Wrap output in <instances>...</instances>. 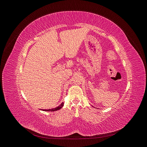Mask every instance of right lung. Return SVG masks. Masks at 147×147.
Here are the masks:
<instances>
[{
	"label": "right lung",
	"mask_w": 147,
	"mask_h": 147,
	"mask_svg": "<svg viewBox=\"0 0 147 147\" xmlns=\"http://www.w3.org/2000/svg\"><path fill=\"white\" fill-rule=\"evenodd\" d=\"M64 106V102H62L61 105H59L58 107H57L56 108L54 109H41L43 111H45V112H54V111H57L60 110Z\"/></svg>",
	"instance_id": "obj_1"
}]
</instances>
